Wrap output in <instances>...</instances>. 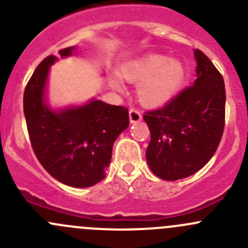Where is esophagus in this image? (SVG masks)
<instances>
[{
	"label": "esophagus",
	"instance_id": "obj_1",
	"mask_svg": "<svg viewBox=\"0 0 248 248\" xmlns=\"http://www.w3.org/2000/svg\"><path fill=\"white\" fill-rule=\"evenodd\" d=\"M141 112L139 111V109L137 108H131L129 109V120H131L132 124H136L141 120Z\"/></svg>",
	"mask_w": 248,
	"mask_h": 248
}]
</instances>
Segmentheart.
<instances>
[{"mask_svg": "<svg viewBox=\"0 0 248 248\" xmlns=\"http://www.w3.org/2000/svg\"><path fill=\"white\" fill-rule=\"evenodd\" d=\"M121 74L129 82L139 84L138 97L144 106L157 107L166 103L180 90L185 80V68L179 61L154 54L122 66ZM115 87L120 89L116 79Z\"/></svg>", "mask_w": 248, "mask_h": 248, "instance_id": "b5f03b06", "label": "heart"}]
</instances>
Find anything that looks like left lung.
<instances>
[{"label": "left lung", "mask_w": 248, "mask_h": 248, "mask_svg": "<svg viewBox=\"0 0 248 248\" xmlns=\"http://www.w3.org/2000/svg\"><path fill=\"white\" fill-rule=\"evenodd\" d=\"M197 79L164 107L145 111L151 134L146 161L155 175L175 181L211 159L226 122L224 80L209 57L197 49Z\"/></svg>", "instance_id": "left-lung-1"}]
</instances>
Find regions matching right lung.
<instances>
[{
	"label": "right lung",
	"mask_w": 248,
	"mask_h": 248,
	"mask_svg": "<svg viewBox=\"0 0 248 248\" xmlns=\"http://www.w3.org/2000/svg\"><path fill=\"white\" fill-rule=\"evenodd\" d=\"M74 46L59 50L69 56ZM56 56L46 57L24 92V114L32 149L43 168L60 182L90 187L106 177L114 141L129 124L128 109L92 101L86 106L55 112L44 103L49 67Z\"/></svg>",
	"instance_id": "obj_1"
}]
</instances>
